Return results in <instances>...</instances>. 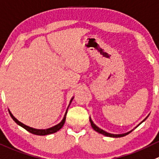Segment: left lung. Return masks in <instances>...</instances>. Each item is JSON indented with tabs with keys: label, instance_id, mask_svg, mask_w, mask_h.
<instances>
[{
	"label": "left lung",
	"instance_id": "obj_1",
	"mask_svg": "<svg viewBox=\"0 0 159 159\" xmlns=\"http://www.w3.org/2000/svg\"><path fill=\"white\" fill-rule=\"evenodd\" d=\"M148 116L146 117L145 119H144V120L142 121V122L141 123H143L144 122V120H145L146 119L148 118ZM89 120H90V123H91V125H92V128L94 129V130H95V131H97L98 132V133H99V134H103V135H105V136H106V137H110V138H121V137H124V136H126V135H127L128 134H130V132L132 131V130H130V131H129V132H127V133H125V134H109V133H108V132H106V131H105V130H102V129H100L99 127H97L96 125H95V124H94L93 123V121L92 120H91V118L89 119ZM139 124V125H140Z\"/></svg>",
	"mask_w": 159,
	"mask_h": 159
}]
</instances>
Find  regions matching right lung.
Listing matches in <instances>:
<instances>
[{
	"instance_id": "right-lung-1",
	"label": "right lung",
	"mask_w": 159,
	"mask_h": 159,
	"mask_svg": "<svg viewBox=\"0 0 159 159\" xmlns=\"http://www.w3.org/2000/svg\"><path fill=\"white\" fill-rule=\"evenodd\" d=\"M73 98H74V97L71 98V99H70V102H72V100H73ZM70 104H69V106H70ZM67 109H68V108H67ZM67 111H66L65 115H64V118H63V120H61V122L60 123V124H57V125H55L54 127H50V128H48V129H44V130H40V129H35V128H32V127H28V126L25 125L24 124H22V123H21L20 121H18V120H17V119L15 118L13 115H12L11 112L9 111V109H8V111H9V113H10L11 116V118L13 119V120L15 121V122L18 125L21 126V127H23L24 129H25L27 131L30 132L31 134H35V135H40V136H44V135H48V134H53V133H56V132H57L60 129L62 128V127L64 126V123H65V120H66V115H67Z\"/></svg>"
}]
</instances>
